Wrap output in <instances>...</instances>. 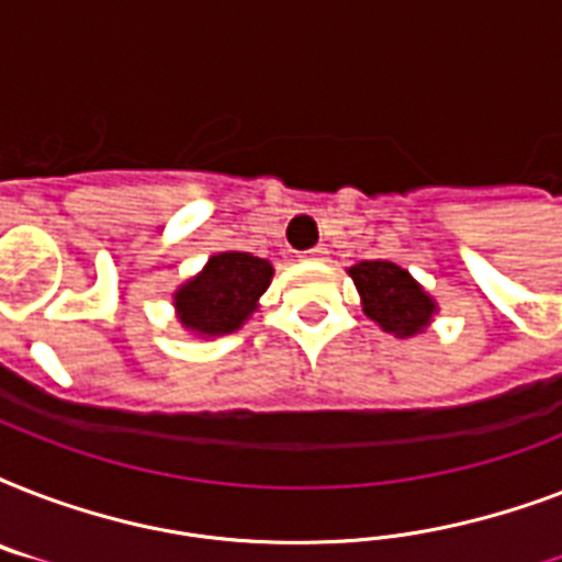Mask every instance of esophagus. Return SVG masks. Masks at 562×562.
Listing matches in <instances>:
<instances>
[{"label":"esophagus","mask_w":562,"mask_h":562,"mask_svg":"<svg viewBox=\"0 0 562 562\" xmlns=\"http://www.w3.org/2000/svg\"><path fill=\"white\" fill-rule=\"evenodd\" d=\"M324 256H326V247L317 245V247H312V250H306V254H303V259H308V262H321Z\"/></svg>","instance_id":"esophagus-1"}]
</instances>
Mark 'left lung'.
I'll use <instances>...</instances> for the list:
<instances>
[{
	"label": "left lung",
	"instance_id": "left-lung-1",
	"mask_svg": "<svg viewBox=\"0 0 562 562\" xmlns=\"http://www.w3.org/2000/svg\"><path fill=\"white\" fill-rule=\"evenodd\" d=\"M347 273L356 282L364 315L384 333L396 338H414L426 333L435 321L437 300L396 262L373 259V262L352 265Z\"/></svg>",
	"mask_w": 562,
	"mask_h": 562
}]
</instances>
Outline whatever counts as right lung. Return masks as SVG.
Masks as SVG:
<instances>
[{
	"mask_svg": "<svg viewBox=\"0 0 562 562\" xmlns=\"http://www.w3.org/2000/svg\"><path fill=\"white\" fill-rule=\"evenodd\" d=\"M273 280V265L241 250H221L171 294L178 324L194 338L236 333L259 308Z\"/></svg>",
	"mask_w": 562,
	"mask_h": 562,
	"instance_id": "1",
	"label": "right lung"
}]
</instances>
